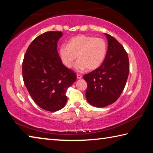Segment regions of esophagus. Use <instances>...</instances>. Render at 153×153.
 I'll list each match as a JSON object with an SVG mask.
<instances>
[{
  "label": "esophagus",
  "mask_w": 153,
  "mask_h": 153,
  "mask_svg": "<svg viewBox=\"0 0 153 153\" xmlns=\"http://www.w3.org/2000/svg\"><path fill=\"white\" fill-rule=\"evenodd\" d=\"M76 76H77V79H82V75L77 74Z\"/></svg>",
  "instance_id": "obj_1"
}]
</instances>
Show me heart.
<instances>
[{
  "label": "heart",
  "instance_id": "heart-1",
  "mask_svg": "<svg viewBox=\"0 0 153 153\" xmlns=\"http://www.w3.org/2000/svg\"><path fill=\"white\" fill-rule=\"evenodd\" d=\"M107 51V42L103 38L79 34L71 38L67 45H62L59 55L67 68L73 66L77 56L78 61L74 65L76 71H83L86 69L92 71L101 65Z\"/></svg>",
  "mask_w": 153,
  "mask_h": 153
}]
</instances>
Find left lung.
<instances>
[{"label":"left lung","instance_id":"8db88e82","mask_svg":"<svg viewBox=\"0 0 153 153\" xmlns=\"http://www.w3.org/2000/svg\"><path fill=\"white\" fill-rule=\"evenodd\" d=\"M108 41L105 59L98 69L85 74L88 87L86 97L89 104L105 107L120 97L128 79L129 65L125 49L113 36L105 33Z\"/></svg>","mask_w":153,"mask_h":153}]
</instances>
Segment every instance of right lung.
<instances>
[{
    "mask_svg": "<svg viewBox=\"0 0 153 153\" xmlns=\"http://www.w3.org/2000/svg\"><path fill=\"white\" fill-rule=\"evenodd\" d=\"M61 32H47L32 41L22 65L23 79L27 91L42 109L57 111L65 105L67 88L76 74L64 65L57 51Z\"/></svg>",
    "mask_w": 153,
    "mask_h": 153,
    "instance_id": "1",
    "label": "right lung"
}]
</instances>
